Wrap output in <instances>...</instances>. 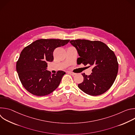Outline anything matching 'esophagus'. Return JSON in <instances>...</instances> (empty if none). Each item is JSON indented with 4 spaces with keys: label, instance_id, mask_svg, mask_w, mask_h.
Masks as SVG:
<instances>
[{
    "label": "esophagus",
    "instance_id": "1",
    "mask_svg": "<svg viewBox=\"0 0 135 135\" xmlns=\"http://www.w3.org/2000/svg\"><path fill=\"white\" fill-rule=\"evenodd\" d=\"M68 73H69V74H70V75H72V76H74V75H75L76 74L75 73H73V72H71V71H69Z\"/></svg>",
    "mask_w": 135,
    "mask_h": 135
}]
</instances>
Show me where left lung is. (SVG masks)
<instances>
[{
	"label": "left lung",
	"mask_w": 135,
	"mask_h": 135,
	"mask_svg": "<svg viewBox=\"0 0 135 135\" xmlns=\"http://www.w3.org/2000/svg\"><path fill=\"white\" fill-rule=\"evenodd\" d=\"M70 43L78 51L80 65L92 67L91 74H82L83 82L78 87L90 95H99L106 92L113 85L117 76L119 64L114 52L100 41L85 40H71Z\"/></svg>",
	"instance_id": "left-lung-1"
}]
</instances>
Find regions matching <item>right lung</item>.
I'll return each mask as SVG.
<instances>
[{
    "instance_id": "obj_1",
    "label": "right lung",
    "mask_w": 135,
    "mask_h": 135,
    "mask_svg": "<svg viewBox=\"0 0 135 135\" xmlns=\"http://www.w3.org/2000/svg\"><path fill=\"white\" fill-rule=\"evenodd\" d=\"M69 40L41 39L26 46L16 62V71L24 88L31 94L44 96L54 91L59 85L66 73L56 74L46 70L47 63L53 61V51L67 44Z\"/></svg>"
}]
</instances>
